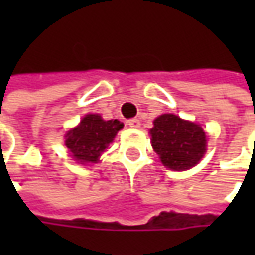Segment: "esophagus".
Returning <instances> with one entry per match:
<instances>
[{"label": "esophagus", "mask_w": 255, "mask_h": 255, "mask_svg": "<svg viewBox=\"0 0 255 255\" xmlns=\"http://www.w3.org/2000/svg\"><path fill=\"white\" fill-rule=\"evenodd\" d=\"M128 125H129L130 128H133V129H139L142 122H140L139 119H129V121H128Z\"/></svg>", "instance_id": "34e87169"}]
</instances>
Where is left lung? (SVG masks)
<instances>
[{
    "mask_svg": "<svg viewBox=\"0 0 255 255\" xmlns=\"http://www.w3.org/2000/svg\"><path fill=\"white\" fill-rule=\"evenodd\" d=\"M153 123L152 146L166 167L186 170L200 162L206 152V133L201 126L171 113H164Z\"/></svg>",
    "mask_w": 255,
    "mask_h": 255,
    "instance_id": "left-lung-1",
    "label": "left lung"
}]
</instances>
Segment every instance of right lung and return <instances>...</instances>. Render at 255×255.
Returning <instances> with one entry per match:
<instances>
[{"label": "right lung", "mask_w": 255, "mask_h": 255, "mask_svg": "<svg viewBox=\"0 0 255 255\" xmlns=\"http://www.w3.org/2000/svg\"><path fill=\"white\" fill-rule=\"evenodd\" d=\"M123 128L118 119L103 121L99 115H86L79 126L65 136V144L75 160L81 163H96L99 160L116 133Z\"/></svg>", "instance_id": "add662e5"}]
</instances>
